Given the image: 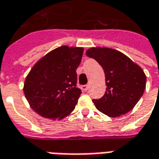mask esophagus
Listing matches in <instances>:
<instances>
[{"label": "esophagus", "instance_id": "esophagus-1", "mask_svg": "<svg viewBox=\"0 0 159 159\" xmlns=\"http://www.w3.org/2000/svg\"><path fill=\"white\" fill-rule=\"evenodd\" d=\"M88 89H89V85H83V86H81V89L83 91H87Z\"/></svg>", "mask_w": 159, "mask_h": 159}]
</instances>
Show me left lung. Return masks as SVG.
Here are the masks:
<instances>
[{
	"label": "left lung",
	"instance_id": "1",
	"mask_svg": "<svg viewBox=\"0 0 159 159\" xmlns=\"http://www.w3.org/2000/svg\"><path fill=\"white\" fill-rule=\"evenodd\" d=\"M86 55L97 61L105 73L107 91L101 99L93 100L95 107L112 118L132 110L145 89L146 76L143 70L114 49L92 47Z\"/></svg>",
	"mask_w": 159,
	"mask_h": 159
}]
</instances>
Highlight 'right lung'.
Wrapping results in <instances>:
<instances>
[{
	"mask_svg": "<svg viewBox=\"0 0 159 159\" xmlns=\"http://www.w3.org/2000/svg\"><path fill=\"white\" fill-rule=\"evenodd\" d=\"M83 48L62 45L33 65L24 83L30 107L44 118L62 120L75 109L82 94L76 88V69Z\"/></svg>",
	"mask_w": 159,
	"mask_h": 159,
	"instance_id": "right-lung-1",
	"label": "right lung"
}]
</instances>
